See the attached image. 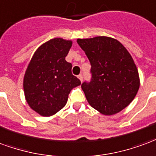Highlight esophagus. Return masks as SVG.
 Returning <instances> with one entry per match:
<instances>
[{
  "instance_id": "esophagus-1",
  "label": "esophagus",
  "mask_w": 156,
  "mask_h": 156,
  "mask_svg": "<svg viewBox=\"0 0 156 156\" xmlns=\"http://www.w3.org/2000/svg\"><path fill=\"white\" fill-rule=\"evenodd\" d=\"M78 79H79L80 81H82V80H83V76H82V75H79V76H78Z\"/></svg>"
}]
</instances>
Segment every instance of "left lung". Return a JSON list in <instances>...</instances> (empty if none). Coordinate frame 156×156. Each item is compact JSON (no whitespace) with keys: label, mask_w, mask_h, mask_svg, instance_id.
<instances>
[{"label":"left lung","mask_w":156,"mask_h":156,"mask_svg":"<svg viewBox=\"0 0 156 156\" xmlns=\"http://www.w3.org/2000/svg\"><path fill=\"white\" fill-rule=\"evenodd\" d=\"M77 43L91 66V81L81 85L88 103L107 116L127 108L140 85L136 65L127 48L106 36L78 38Z\"/></svg>","instance_id":"obj_1"}]
</instances>
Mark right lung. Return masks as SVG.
<instances>
[{
  "label": "right lung",
  "mask_w": 156,
  "mask_h": 156,
  "mask_svg": "<svg viewBox=\"0 0 156 156\" xmlns=\"http://www.w3.org/2000/svg\"><path fill=\"white\" fill-rule=\"evenodd\" d=\"M72 41L55 37L34 52L23 77L25 99L31 109L43 117L55 115L66 106L73 88L80 85L71 73L66 57Z\"/></svg>",
  "instance_id": "add662e5"
}]
</instances>
